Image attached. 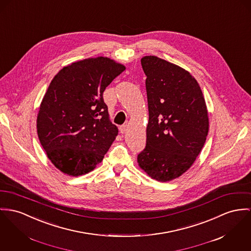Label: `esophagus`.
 Instances as JSON below:
<instances>
[{
    "instance_id": "esophagus-1",
    "label": "esophagus",
    "mask_w": 251,
    "mask_h": 251,
    "mask_svg": "<svg viewBox=\"0 0 251 251\" xmlns=\"http://www.w3.org/2000/svg\"><path fill=\"white\" fill-rule=\"evenodd\" d=\"M127 129H128V125H127V124H123V125H121V126L119 127V132H120L121 134H125L126 131H127Z\"/></svg>"
}]
</instances>
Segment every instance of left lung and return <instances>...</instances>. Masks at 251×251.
<instances>
[{
    "label": "left lung",
    "mask_w": 251,
    "mask_h": 251,
    "mask_svg": "<svg viewBox=\"0 0 251 251\" xmlns=\"http://www.w3.org/2000/svg\"><path fill=\"white\" fill-rule=\"evenodd\" d=\"M149 121L139 167L158 181L186 172L208 134V113L197 80L184 69L156 56L141 58Z\"/></svg>",
    "instance_id": "1"
}]
</instances>
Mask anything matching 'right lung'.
Masks as SVG:
<instances>
[{
    "label": "right lung",
    "instance_id": "obj_1",
    "mask_svg": "<svg viewBox=\"0 0 251 251\" xmlns=\"http://www.w3.org/2000/svg\"><path fill=\"white\" fill-rule=\"evenodd\" d=\"M125 67L108 57L88 58L64 67L43 98L37 133L61 172L77 176L93 171L118 134L109 119L103 93Z\"/></svg>",
    "mask_w": 251,
    "mask_h": 251
}]
</instances>
